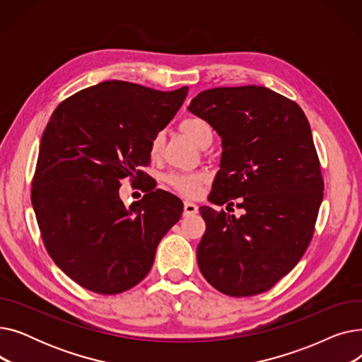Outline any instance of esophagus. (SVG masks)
I'll use <instances>...</instances> for the list:
<instances>
[{"mask_svg":"<svg viewBox=\"0 0 362 362\" xmlns=\"http://www.w3.org/2000/svg\"><path fill=\"white\" fill-rule=\"evenodd\" d=\"M198 213V205L191 202V201H185L183 204V214L185 216H192Z\"/></svg>","mask_w":362,"mask_h":362,"instance_id":"obj_1","label":"esophagus"}]
</instances>
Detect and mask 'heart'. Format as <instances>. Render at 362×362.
<instances>
[{"label": "heart", "instance_id": "1", "mask_svg": "<svg viewBox=\"0 0 362 362\" xmlns=\"http://www.w3.org/2000/svg\"><path fill=\"white\" fill-rule=\"evenodd\" d=\"M180 129L183 130L185 135L191 141H194L198 146L206 138H213V129H211L210 123L205 122L201 117L185 119L180 123ZM163 145H164V133L157 132L149 144V156L152 158H157L161 154ZM205 179L206 177L202 173H175V175L168 176L167 182L180 195L194 198L201 194V189H202Z\"/></svg>", "mask_w": 362, "mask_h": 362}]
</instances>
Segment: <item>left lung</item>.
<instances>
[{"label":"left lung","mask_w":362,"mask_h":362,"mask_svg":"<svg viewBox=\"0 0 362 362\" xmlns=\"http://www.w3.org/2000/svg\"><path fill=\"white\" fill-rule=\"evenodd\" d=\"M187 110L221 138L220 170L208 197L236 218L201 206L206 230L197 248L205 280L229 296L272 289L305 254L325 182L311 127L300 107L264 86L199 92Z\"/></svg>","instance_id":"obj_1"}]
</instances>
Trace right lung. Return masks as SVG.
I'll return each mask as SVG.
<instances>
[{
    "instance_id": "right-lung-1",
    "label": "right lung",
    "mask_w": 362,
    "mask_h": 362,
    "mask_svg": "<svg viewBox=\"0 0 362 362\" xmlns=\"http://www.w3.org/2000/svg\"><path fill=\"white\" fill-rule=\"evenodd\" d=\"M187 86L163 92L123 81L82 89L42 133L32 205L45 248L82 288L116 295L145 279L183 202L154 187L129 208L120 180L141 182L149 144L182 107Z\"/></svg>"
}]
</instances>
